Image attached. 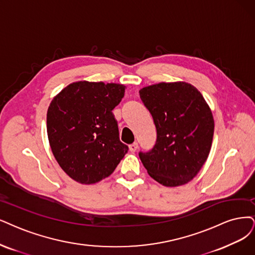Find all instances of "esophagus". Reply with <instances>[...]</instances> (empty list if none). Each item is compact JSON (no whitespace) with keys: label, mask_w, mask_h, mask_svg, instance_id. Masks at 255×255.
I'll return each mask as SVG.
<instances>
[{"label":"esophagus","mask_w":255,"mask_h":255,"mask_svg":"<svg viewBox=\"0 0 255 255\" xmlns=\"http://www.w3.org/2000/svg\"><path fill=\"white\" fill-rule=\"evenodd\" d=\"M137 148H138V144L137 143H133V144L129 145V149H130L131 152H135L136 150H137Z\"/></svg>","instance_id":"34e87169"}]
</instances>
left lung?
I'll list each match as a JSON object with an SVG mask.
<instances>
[{
	"mask_svg": "<svg viewBox=\"0 0 255 255\" xmlns=\"http://www.w3.org/2000/svg\"><path fill=\"white\" fill-rule=\"evenodd\" d=\"M151 113L156 143L139 158L148 174L166 187L190 182L209 155L214 121L202 93L186 82L158 83L139 90Z\"/></svg>",
	"mask_w": 255,
	"mask_h": 255,
	"instance_id": "1",
	"label": "left lung"
}]
</instances>
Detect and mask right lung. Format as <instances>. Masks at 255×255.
Segmentation results:
<instances>
[{"instance_id": "add662e5", "label": "right lung", "mask_w": 255, "mask_h": 255, "mask_svg": "<svg viewBox=\"0 0 255 255\" xmlns=\"http://www.w3.org/2000/svg\"><path fill=\"white\" fill-rule=\"evenodd\" d=\"M124 93L122 84L80 81L51 101L47 111L49 145L56 162L75 182L90 185L108 177L128 152L112 113Z\"/></svg>"}]
</instances>
